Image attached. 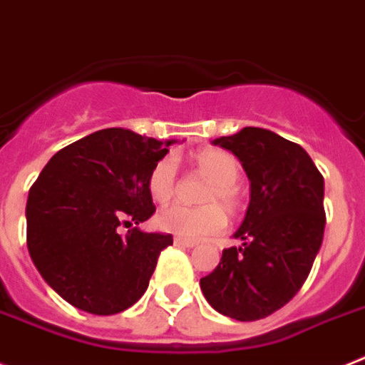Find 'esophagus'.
<instances>
[{"instance_id":"obj_1","label":"esophagus","mask_w":365,"mask_h":365,"mask_svg":"<svg viewBox=\"0 0 365 365\" xmlns=\"http://www.w3.org/2000/svg\"><path fill=\"white\" fill-rule=\"evenodd\" d=\"M174 244H176V246H183V248H195L196 246L195 240H187L182 239V237H174Z\"/></svg>"}]
</instances>
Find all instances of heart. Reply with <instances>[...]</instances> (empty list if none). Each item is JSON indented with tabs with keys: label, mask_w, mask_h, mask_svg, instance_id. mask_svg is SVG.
Returning a JSON list of instances; mask_svg holds the SVG:
<instances>
[{
	"label": "heart",
	"mask_w": 365,
	"mask_h": 365,
	"mask_svg": "<svg viewBox=\"0 0 365 365\" xmlns=\"http://www.w3.org/2000/svg\"><path fill=\"white\" fill-rule=\"evenodd\" d=\"M195 165L211 180L205 189L202 207L173 205L158 215V226L167 233L187 240H200L215 235L226 226V213L235 215L240 209V192L237 182L240 165L230 152L220 148H202L195 154ZM178 160L165 156L148 174V192L158 204H169L176 195Z\"/></svg>",
	"instance_id": "b5f03b06"
}]
</instances>
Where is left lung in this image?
Wrapping results in <instances>:
<instances>
[{"label":"left lung","instance_id":"1","mask_svg":"<svg viewBox=\"0 0 365 365\" xmlns=\"http://www.w3.org/2000/svg\"><path fill=\"white\" fill-rule=\"evenodd\" d=\"M213 145L233 152L250 180V205L235 239L200 279L217 312L239 322L274 314L292 299L319 252L325 230L323 176L297 143L246 126Z\"/></svg>","mask_w":365,"mask_h":365}]
</instances>
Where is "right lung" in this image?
I'll return each mask as SVG.
<instances>
[{
    "label": "right lung",
    "mask_w": 365,
    "mask_h": 365,
    "mask_svg": "<svg viewBox=\"0 0 365 365\" xmlns=\"http://www.w3.org/2000/svg\"><path fill=\"white\" fill-rule=\"evenodd\" d=\"M173 143L125 128L99 130L56 152L33 183L27 248L69 305L110 316L145 294L173 235L145 233L138 224L156 211L148 174ZM121 225L130 230L121 234Z\"/></svg>",
    "instance_id": "1"
}]
</instances>
